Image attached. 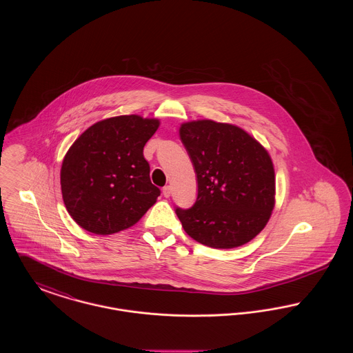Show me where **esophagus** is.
<instances>
[{"instance_id":"1","label":"esophagus","mask_w":353,"mask_h":353,"mask_svg":"<svg viewBox=\"0 0 353 353\" xmlns=\"http://www.w3.org/2000/svg\"><path fill=\"white\" fill-rule=\"evenodd\" d=\"M163 194H164V197H167V199L170 197V194H172V188H170L169 185L163 188Z\"/></svg>"}]
</instances>
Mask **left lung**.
Masks as SVG:
<instances>
[{"label": "left lung", "mask_w": 353, "mask_h": 353, "mask_svg": "<svg viewBox=\"0 0 353 353\" xmlns=\"http://www.w3.org/2000/svg\"><path fill=\"white\" fill-rule=\"evenodd\" d=\"M179 132L199 183L196 203L176 209L186 234L214 249L250 242L268 225L275 206L269 152L230 123L192 120L183 123Z\"/></svg>", "instance_id": "1"}]
</instances>
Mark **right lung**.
<instances>
[{
	"mask_svg": "<svg viewBox=\"0 0 353 353\" xmlns=\"http://www.w3.org/2000/svg\"><path fill=\"white\" fill-rule=\"evenodd\" d=\"M160 120L140 115L104 119L68 148L61 168L62 197L82 229L108 235L125 230L157 201L143 150Z\"/></svg>",
	"mask_w": 353,
	"mask_h": 353,
	"instance_id": "obj_1",
	"label": "right lung"
}]
</instances>
